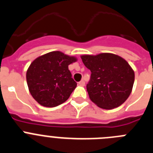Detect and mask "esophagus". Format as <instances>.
I'll use <instances>...</instances> for the list:
<instances>
[{"label":"esophagus","mask_w":153,"mask_h":153,"mask_svg":"<svg viewBox=\"0 0 153 153\" xmlns=\"http://www.w3.org/2000/svg\"><path fill=\"white\" fill-rule=\"evenodd\" d=\"M78 84L79 85V86H83L85 85V82H84V80H81V81H79V83H78Z\"/></svg>","instance_id":"34e87169"}]
</instances>
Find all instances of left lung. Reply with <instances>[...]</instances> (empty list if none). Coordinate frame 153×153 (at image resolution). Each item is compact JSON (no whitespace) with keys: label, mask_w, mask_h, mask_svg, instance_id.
<instances>
[{"label":"left lung","mask_w":153,"mask_h":153,"mask_svg":"<svg viewBox=\"0 0 153 153\" xmlns=\"http://www.w3.org/2000/svg\"><path fill=\"white\" fill-rule=\"evenodd\" d=\"M81 59L91 71L86 90L92 102L106 109L122 105L130 95L134 83V71L129 63L109 53L83 55Z\"/></svg>","instance_id":"8db88e82"}]
</instances>
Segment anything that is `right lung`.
I'll list each match as a JSON object with an SVG mask.
<instances>
[{
  "instance_id": "right-lung-1",
  "label": "right lung",
  "mask_w": 153,
  "mask_h": 153,
  "mask_svg": "<svg viewBox=\"0 0 153 153\" xmlns=\"http://www.w3.org/2000/svg\"><path fill=\"white\" fill-rule=\"evenodd\" d=\"M76 58L53 51L35 59L27 71L29 91L41 106L54 107L67 100L76 83L68 69Z\"/></svg>"
}]
</instances>
